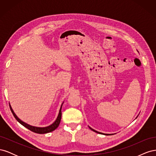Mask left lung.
Masks as SVG:
<instances>
[{"label": "left lung", "instance_id": "1", "mask_svg": "<svg viewBox=\"0 0 156 156\" xmlns=\"http://www.w3.org/2000/svg\"><path fill=\"white\" fill-rule=\"evenodd\" d=\"M137 116H136V118H137ZM89 127V128L91 130H92L93 131H94V132H96V133H99V134H102V135H113V134H107V133H101V132H99V131H96V130H94V129H93L92 128H91L90 127V126H88Z\"/></svg>", "mask_w": 156, "mask_h": 156}]
</instances>
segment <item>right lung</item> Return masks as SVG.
Wrapping results in <instances>:
<instances>
[{
    "instance_id": "right-lung-1",
    "label": "right lung",
    "mask_w": 156,
    "mask_h": 156,
    "mask_svg": "<svg viewBox=\"0 0 156 156\" xmlns=\"http://www.w3.org/2000/svg\"><path fill=\"white\" fill-rule=\"evenodd\" d=\"M64 102L62 103V105H61L60 108L59 110V112H58V115L57 118H56V120L53 122V124H51L49 126H47V127H36V126H30L29 124H28L25 122H24L23 121H22L21 119H19L17 117V116L16 115V113L14 112L13 110L12 109V108L11 107V105L9 103V105H10V110L12 112V114L13 115V116L15 117V119L20 122V123L23 125L24 127H25L26 128L29 129V130L34 132V133H39V134H44V133H49V132H51L54 131L55 129H56L57 127H58L59 124H60V120H61V117H62V112H61V109H62V107L63 105Z\"/></svg>"
}]
</instances>
